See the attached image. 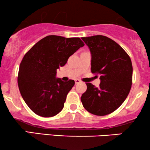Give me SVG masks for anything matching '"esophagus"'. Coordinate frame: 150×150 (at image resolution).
Here are the masks:
<instances>
[{
    "label": "esophagus",
    "mask_w": 150,
    "mask_h": 150,
    "mask_svg": "<svg viewBox=\"0 0 150 150\" xmlns=\"http://www.w3.org/2000/svg\"><path fill=\"white\" fill-rule=\"evenodd\" d=\"M75 84H78L81 82V81L80 80H78V79H76V80H75Z\"/></svg>",
    "instance_id": "1"
}]
</instances>
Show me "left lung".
Listing matches in <instances>:
<instances>
[{"instance_id": "8db88e82", "label": "left lung", "mask_w": 150, "mask_h": 150, "mask_svg": "<svg viewBox=\"0 0 150 150\" xmlns=\"http://www.w3.org/2000/svg\"><path fill=\"white\" fill-rule=\"evenodd\" d=\"M82 39L92 54V73L100 75L101 82L99 87L86 82L87 88L81 101L88 112L106 116L116 111L130 92L132 80L131 60L119 44L107 37L96 35Z\"/></svg>"}]
</instances>
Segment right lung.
Returning <instances> with one entry per match:
<instances>
[{"label": "right lung", "instance_id": "right-lung-1", "mask_svg": "<svg viewBox=\"0 0 150 150\" xmlns=\"http://www.w3.org/2000/svg\"><path fill=\"white\" fill-rule=\"evenodd\" d=\"M84 45L78 37L49 35L26 53L20 65L18 83L24 101L34 113L52 117L61 112L75 81L56 78V70Z\"/></svg>", "mask_w": 150, "mask_h": 150}]
</instances>
